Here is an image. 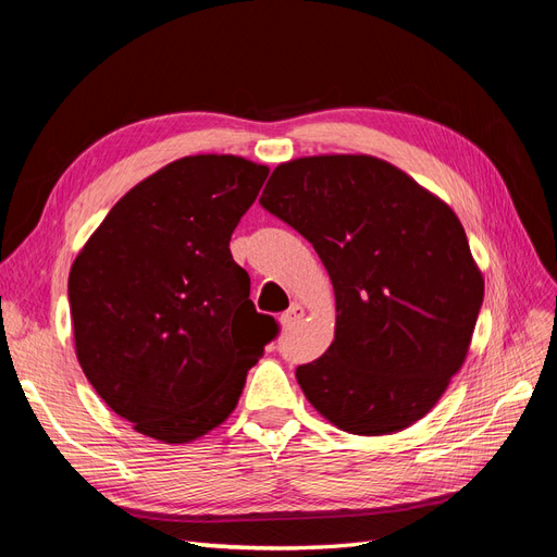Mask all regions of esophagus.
<instances>
[{"mask_svg":"<svg viewBox=\"0 0 557 557\" xmlns=\"http://www.w3.org/2000/svg\"><path fill=\"white\" fill-rule=\"evenodd\" d=\"M301 315H305V309H301L299 305H293L288 311L281 315V323H283V327H293L295 323H299Z\"/></svg>","mask_w":557,"mask_h":557,"instance_id":"34e87169","label":"esophagus"}]
</instances>
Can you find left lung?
<instances>
[{
  "label": "left lung",
  "mask_w": 557,
  "mask_h": 557,
  "mask_svg": "<svg viewBox=\"0 0 557 557\" xmlns=\"http://www.w3.org/2000/svg\"><path fill=\"white\" fill-rule=\"evenodd\" d=\"M260 205L313 244L334 285V342L295 372L307 399L350 434L413 425L462 367L483 305L458 215L369 156L278 164Z\"/></svg>",
  "instance_id": "obj_1"
}]
</instances>
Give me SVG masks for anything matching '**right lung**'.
I'll return each instance as SVG.
<instances>
[{"instance_id":"obj_1","label":"right lung","mask_w":557,"mask_h":557,"mask_svg":"<svg viewBox=\"0 0 557 557\" xmlns=\"http://www.w3.org/2000/svg\"><path fill=\"white\" fill-rule=\"evenodd\" d=\"M267 174L234 156L166 164L117 201L72 264L83 374L146 436L185 444L221 425L276 339L230 252Z\"/></svg>"}]
</instances>
